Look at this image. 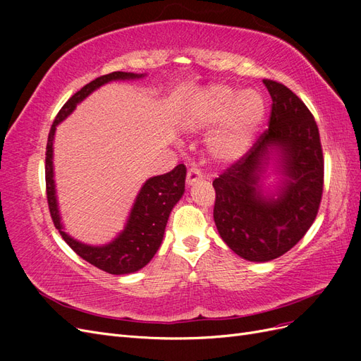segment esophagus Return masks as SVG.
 <instances>
[{
    "mask_svg": "<svg viewBox=\"0 0 361 361\" xmlns=\"http://www.w3.org/2000/svg\"><path fill=\"white\" fill-rule=\"evenodd\" d=\"M202 179V173L197 167H190L188 173H187V183L192 185L195 182H199Z\"/></svg>",
    "mask_w": 361,
    "mask_h": 361,
    "instance_id": "1",
    "label": "esophagus"
}]
</instances>
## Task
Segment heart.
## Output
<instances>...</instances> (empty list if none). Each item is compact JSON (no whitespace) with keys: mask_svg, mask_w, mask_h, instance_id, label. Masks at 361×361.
<instances>
[{"mask_svg":"<svg viewBox=\"0 0 361 361\" xmlns=\"http://www.w3.org/2000/svg\"><path fill=\"white\" fill-rule=\"evenodd\" d=\"M192 123L200 128L221 123L209 138V152L220 161L238 158L265 114V101L253 89L236 93L228 85H214L192 105Z\"/></svg>","mask_w":361,"mask_h":361,"instance_id":"b5f03b06","label":"heart"}]
</instances>
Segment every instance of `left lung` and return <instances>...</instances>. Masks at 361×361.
Returning a JSON list of instances; mask_svg holds the SVG:
<instances>
[{"mask_svg": "<svg viewBox=\"0 0 361 361\" xmlns=\"http://www.w3.org/2000/svg\"><path fill=\"white\" fill-rule=\"evenodd\" d=\"M264 84L272 99L268 128L212 182L218 233L250 262L277 259L297 245L318 215L324 191V154L313 114L286 85ZM269 147H279L287 179L278 197L267 200L258 180Z\"/></svg>", "mask_w": 361, "mask_h": 361, "instance_id": "left-lung-1", "label": "left lung"}]
</instances>
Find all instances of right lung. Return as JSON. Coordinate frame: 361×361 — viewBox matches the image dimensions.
Instances as JSON below:
<instances>
[{"label": "right lung", "instance_id": "right-lung-1", "mask_svg": "<svg viewBox=\"0 0 361 361\" xmlns=\"http://www.w3.org/2000/svg\"><path fill=\"white\" fill-rule=\"evenodd\" d=\"M141 75L129 72H111L102 75L92 82L85 84L81 90L76 92L71 99L61 106L56 116V120L51 126L48 143H47V158H45V180H47V199L49 214L54 226L68 245L76 255L89 262L93 267L99 268L108 274H129L147 265L150 259L158 251L164 231H166L169 215L173 206L179 202L185 191V176L187 169L183 164L174 167L171 171L161 174V176L150 178L137 195L133 211H130L125 231L120 233L113 243L104 247H92L75 241L66 232H63L60 223V214L56 199V187H54V171H52V141L56 134V126L66 118L73 110L76 104H80L84 97L89 96L97 87L110 82L113 80H129L138 78Z\"/></svg>", "mask_w": 361, "mask_h": 361}]
</instances>
